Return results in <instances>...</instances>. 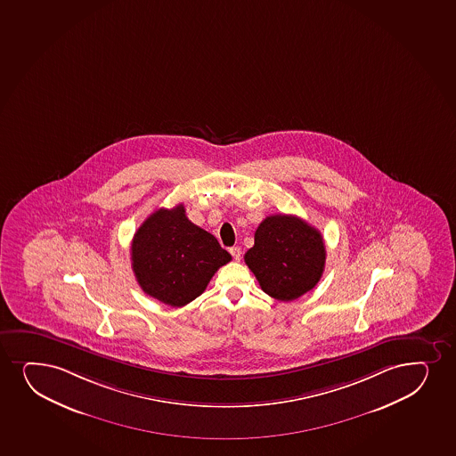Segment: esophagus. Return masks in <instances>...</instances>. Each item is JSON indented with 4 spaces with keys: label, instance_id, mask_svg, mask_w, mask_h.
I'll use <instances>...</instances> for the list:
<instances>
[{
    "label": "esophagus",
    "instance_id": "esophagus-1",
    "mask_svg": "<svg viewBox=\"0 0 456 456\" xmlns=\"http://www.w3.org/2000/svg\"><path fill=\"white\" fill-rule=\"evenodd\" d=\"M229 252H231V255L232 256H233V259H235V261H240V259H241L242 250L241 248H240V247H232Z\"/></svg>",
    "mask_w": 456,
    "mask_h": 456
}]
</instances>
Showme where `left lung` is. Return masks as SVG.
<instances>
[{
  "label": "left lung",
  "instance_id": "1",
  "mask_svg": "<svg viewBox=\"0 0 456 456\" xmlns=\"http://www.w3.org/2000/svg\"><path fill=\"white\" fill-rule=\"evenodd\" d=\"M321 232L295 215H270L257 225L255 246L244 256L264 293L295 300L314 289L325 268Z\"/></svg>",
  "mask_w": 456,
  "mask_h": 456
}]
</instances>
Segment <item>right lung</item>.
<instances>
[{
  "label": "right lung",
  "instance_id": "obj_1",
  "mask_svg": "<svg viewBox=\"0 0 456 456\" xmlns=\"http://www.w3.org/2000/svg\"><path fill=\"white\" fill-rule=\"evenodd\" d=\"M131 261L146 295L167 305L184 306L203 293L232 256L214 235L191 223L178 204L143 221L133 238Z\"/></svg>",
  "mask_w": 456,
  "mask_h": 456
}]
</instances>
